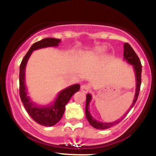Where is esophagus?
<instances>
[{
	"mask_svg": "<svg viewBox=\"0 0 156 156\" xmlns=\"http://www.w3.org/2000/svg\"><path fill=\"white\" fill-rule=\"evenodd\" d=\"M80 90L81 91H83V93H88V90H89V86L88 85H82L81 87H80Z\"/></svg>",
	"mask_w": 156,
	"mask_h": 156,
	"instance_id": "1",
	"label": "esophagus"
}]
</instances>
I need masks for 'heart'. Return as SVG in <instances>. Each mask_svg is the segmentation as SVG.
I'll return each instance as SVG.
<instances>
[{
    "mask_svg": "<svg viewBox=\"0 0 156 156\" xmlns=\"http://www.w3.org/2000/svg\"><path fill=\"white\" fill-rule=\"evenodd\" d=\"M96 52L97 53H101V52H102V51H101V49H97V51H96Z\"/></svg>",
    "mask_w": 156,
    "mask_h": 156,
    "instance_id": "obj_1",
    "label": "heart"
}]
</instances>
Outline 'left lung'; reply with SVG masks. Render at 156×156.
<instances>
[{
    "label": "left lung",
    "mask_w": 156,
    "mask_h": 156,
    "mask_svg": "<svg viewBox=\"0 0 156 156\" xmlns=\"http://www.w3.org/2000/svg\"><path fill=\"white\" fill-rule=\"evenodd\" d=\"M123 56L124 59L126 61H128V63L131 64L133 66L135 73H136V94H135V98L133 100V103L130 108L126 112L125 115H124L121 118H120L119 120H115V122H112V123H102V122L98 121L90 115V112H89V104L91 101V95L90 94H87L86 95V115L87 118V120L89 122V123L93 126V128H96V129L100 130H104L108 129L113 127L116 124L119 123L122 120L124 119V118L126 117V115L129 113L130 110L134 106L135 103H136L137 99L138 98L139 92H140V85H141V73H142V66H141V63L140 59L137 55L136 52L134 51V50L132 48V47L128 44V43H126L124 44V52H123Z\"/></svg>",
    "instance_id": "obj_1"
}]
</instances>
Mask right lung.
Listing matches in <instances>:
<instances>
[{
	"mask_svg": "<svg viewBox=\"0 0 156 156\" xmlns=\"http://www.w3.org/2000/svg\"><path fill=\"white\" fill-rule=\"evenodd\" d=\"M61 42L60 39L46 38L40 41L33 43L30 48L28 53L26 54L22 60L20 66L19 73V94L22 103L28 112L29 115L33 118L36 123L44 126H53L55 125L61 118L65 111L66 105L70 101L73 95L80 90L79 84H75L68 88L64 89L59 93L55 101L50 106H37L27 95V90L25 86V69L26 66L31 53L33 51L43 48L58 46Z\"/></svg>",
	"mask_w": 156,
	"mask_h": 156,
	"instance_id": "1",
	"label": "right lung"
}]
</instances>
